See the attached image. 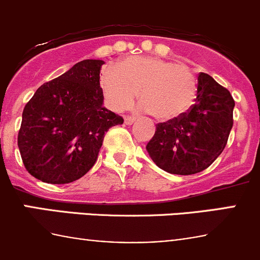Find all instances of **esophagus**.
<instances>
[{"instance_id":"1","label":"esophagus","mask_w":260,"mask_h":260,"mask_svg":"<svg viewBox=\"0 0 260 260\" xmlns=\"http://www.w3.org/2000/svg\"><path fill=\"white\" fill-rule=\"evenodd\" d=\"M136 119H137L136 117H132V115H127V117H124V123H125V124H133V123L136 122Z\"/></svg>"}]
</instances>
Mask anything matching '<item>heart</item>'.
<instances>
[{
  "instance_id": "heart-1",
  "label": "heart",
  "mask_w": 260,
  "mask_h": 260,
  "mask_svg": "<svg viewBox=\"0 0 260 260\" xmlns=\"http://www.w3.org/2000/svg\"><path fill=\"white\" fill-rule=\"evenodd\" d=\"M101 85L113 111L129 108L140 93L145 109L164 122L187 113L198 94V79L190 68L158 57H127L113 72L102 74Z\"/></svg>"
}]
</instances>
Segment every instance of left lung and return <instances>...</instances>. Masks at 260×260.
Instances as JSON below:
<instances>
[{
  "label": "left lung",
  "mask_w": 260,
  "mask_h": 260,
  "mask_svg": "<svg viewBox=\"0 0 260 260\" xmlns=\"http://www.w3.org/2000/svg\"><path fill=\"white\" fill-rule=\"evenodd\" d=\"M195 104L176 119L158 123L146 148L164 171L193 175L204 171L221 154L233 128L234 99L209 74L198 78Z\"/></svg>",
  "instance_id": "1"
}]
</instances>
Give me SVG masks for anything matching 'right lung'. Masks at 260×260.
I'll use <instances>...</instances> for the list:
<instances>
[{
    "label": "right lung",
    "mask_w": 260,
    "mask_h": 260,
    "mask_svg": "<svg viewBox=\"0 0 260 260\" xmlns=\"http://www.w3.org/2000/svg\"><path fill=\"white\" fill-rule=\"evenodd\" d=\"M103 60H83L43 84L22 112L17 145L28 174L43 182L69 183L95 164L104 135L122 124L103 107Z\"/></svg>",
    "instance_id": "1"
}]
</instances>
